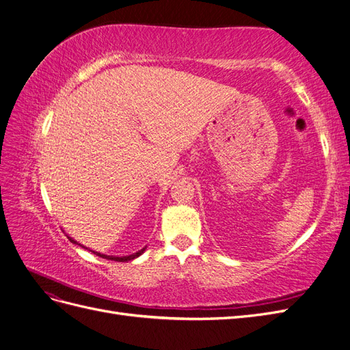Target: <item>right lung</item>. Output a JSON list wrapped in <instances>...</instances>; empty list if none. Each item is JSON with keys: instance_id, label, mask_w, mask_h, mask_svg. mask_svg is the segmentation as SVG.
Here are the masks:
<instances>
[{"instance_id": "obj_1", "label": "right lung", "mask_w": 350, "mask_h": 350, "mask_svg": "<svg viewBox=\"0 0 350 350\" xmlns=\"http://www.w3.org/2000/svg\"><path fill=\"white\" fill-rule=\"evenodd\" d=\"M67 238L72 242V243H77V245H80V247H83V248H86L84 245H81V243H79L76 239H72L71 237H68L67 235ZM88 250V248H86ZM89 251H92V250H89ZM146 251V247L144 248H142L140 251H137V252H134V254H130V256H124V257H113V256H105V254H100V252H96V251H92L93 254H96V256H99V257H102V258H107V260H112V261H131V260H134V258H137V257H140L142 254Z\"/></svg>"}]
</instances>
